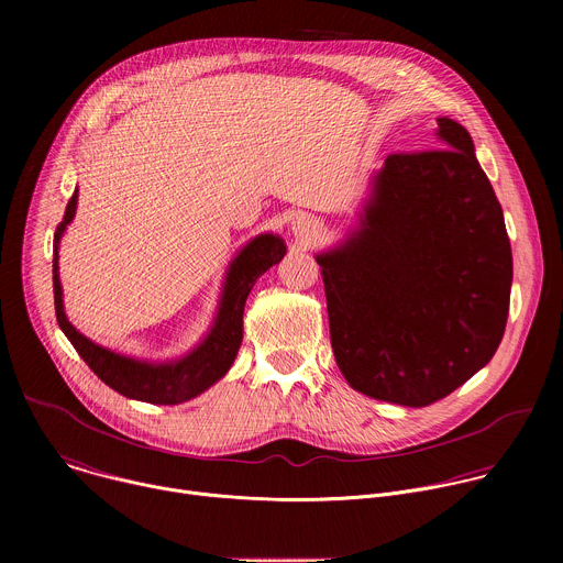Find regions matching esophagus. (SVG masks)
Returning <instances> with one entry per match:
<instances>
[{
	"instance_id": "34e87169",
	"label": "esophagus",
	"mask_w": 563,
	"mask_h": 563,
	"mask_svg": "<svg viewBox=\"0 0 563 563\" xmlns=\"http://www.w3.org/2000/svg\"><path fill=\"white\" fill-rule=\"evenodd\" d=\"M289 229H291V235L296 240H300V243H311V240L318 238V233H320V222L311 213L300 211L291 218Z\"/></svg>"
}]
</instances>
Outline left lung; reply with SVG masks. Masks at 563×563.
Returning a JSON list of instances; mask_svg holds the SVG:
<instances>
[{
    "mask_svg": "<svg viewBox=\"0 0 563 563\" xmlns=\"http://www.w3.org/2000/svg\"><path fill=\"white\" fill-rule=\"evenodd\" d=\"M443 148L391 153L356 224L316 254L345 380L423 408L495 356L510 309L512 252L470 133L437 120Z\"/></svg>",
    "mask_w": 563,
    "mask_h": 563,
    "instance_id": "obj_1",
    "label": "left lung"
}]
</instances>
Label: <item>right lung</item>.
Instances as JSON below:
<instances>
[{"instance_id":"add662e5","label":"right lung","mask_w":563,"mask_h":563,"mask_svg":"<svg viewBox=\"0 0 563 563\" xmlns=\"http://www.w3.org/2000/svg\"><path fill=\"white\" fill-rule=\"evenodd\" d=\"M77 209V189L66 205L64 220L53 238V294L59 330L77 354L118 394L144 400L153 406H178L196 398L218 383L235 361L243 343V313L256 280L287 254L285 240L276 233H258L233 256L227 267L216 318L205 339L185 356L174 361H144L102 347L77 332L64 311V291L59 283V240L73 222Z\"/></svg>"}]
</instances>
